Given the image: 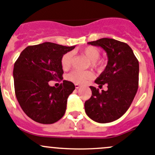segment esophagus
Wrapping results in <instances>:
<instances>
[{"instance_id":"34e87169","label":"esophagus","mask_w":155,"mask_h":155,"mask_svg":"<svg viewBox=\"0 0 155 155\" xmlns=\"http://www.w3.org/2000/svg\"><path fill=\"white\" fill-rule=\"evenodd\" d=\"M79 87H80V85H79V84H75V88H79Z\"/></svg>"}]
</instances>
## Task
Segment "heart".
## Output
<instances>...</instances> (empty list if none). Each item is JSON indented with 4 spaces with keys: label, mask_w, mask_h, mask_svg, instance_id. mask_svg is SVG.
Segmentation results:
<instances>
[{
    "label": "heart",
    "mask_w": 155,
    "mask_h": 155,
    "mask_svg": "<svg viewBox=\"0 0 155 155\" xmlns=\"http://www.w3.org/2000/svg\"><path fill=\"white\" fill-rule=\"evenodd\" d=\"M81 53L85 55L90 61H91V66L94 67H99L101 66V63L97 61L100 58L101 52L98 48L94 46H87L81 49ZM61 67L64 70H68L71 64V54L66 53L63 55L61 61ZM94 77V74L91 71H79L73 70L67 76V79L74 83H84L86 81L91 79Z\"/></svg>",
    "instance_id": "heart-1"
}]
</instances>
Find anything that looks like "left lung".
<instances>
[{"instance_id": "left-lung-1", "label": "left lung", "mask_w": 155, "mask_h": 155, "mask_svg": "<svg viewBox=\"0 0 155 155\" xmlns=\"http://www.w3.org/2000/svg\"><path fill=\"white\" fill-rule=\"evenodd\" d=\"M106 51L108 61L104 70L94 81L99 91L90 86L91 97L85 102V110L92 120L100 124L113 122L121 117L131 105L139 87V65L131 48L126 43L104 38L88 42Z\"/></svg>"}]
</instances>
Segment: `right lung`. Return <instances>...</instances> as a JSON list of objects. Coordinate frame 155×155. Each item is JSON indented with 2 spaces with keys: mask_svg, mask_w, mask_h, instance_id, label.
Segmentation results:
<instances>
[{
  "mask_svg": "<svg viewBox=\"0 0 155 155\" xmlns=\"http://www.w3.org/2000/svg\"><path fill=\"white\" fill-rule=\"evenodd\" d=\"M75 48L51 42L28 46L13 67L15 94L21 108L35 122L51 124L63 117L67 98L75 89L73 82L64 80L58 88L49 81L63 79V55Z\"/></svg>",
  "mask_w": 155,
  "mask_h": 155,
  "instance_id": "add662e5",
  "label": "right lung"
}]
</instances>
